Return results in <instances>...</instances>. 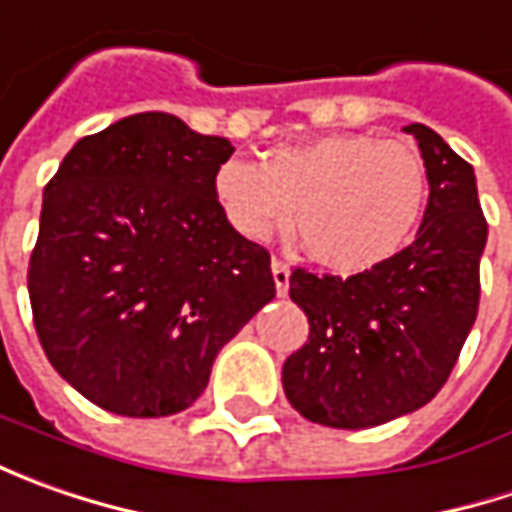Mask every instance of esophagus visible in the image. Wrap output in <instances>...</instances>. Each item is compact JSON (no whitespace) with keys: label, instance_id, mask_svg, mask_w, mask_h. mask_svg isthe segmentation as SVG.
<instances>
[{"label":"esophagus","instance_id":"1","mask_svg":"<svg viewBox=\"0 0 512 512\" xmlns=\"http://www.w3.org/2000/svg\"><path fill=\"white\" fill-rule=\"evenodd\" d=\"M270 270H273L276 293H279V296H287V287H290V267H287L285 262H279V259H273Z\"/></svg>","mask_w":512,"mask_h":512}]
</instances>
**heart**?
Masks as SVG:
<instances>
[{"instance_id":"obj_1","label":"heart","mask_w":512,"mask_h":512,"mask_svg":"<svg viewBox=\"0 0 512 512\" xmlns=\"http://www.w3.org/2000/svg\"><path fill=\"white\" fill-rule=\"evenodd\" d=\"M213 199L242 239L267 242L293 219L313 262L362 273L413 236L427 205V168L407 142L339 130L273 150L262 165L227 159L213 173Z\"/></svg>"}]
</instances>
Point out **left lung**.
<instances>
[{"mask_svg":"<svg viewBox=\"0 0 512 512\" xmlns=\"http://www.w3.org/2000/svg\"><path fill=\"white\" fill-rule=\"evenodd\" d=\"M427 168V207L413 245L356 276L293 270L305 347L282 367L287 402L305 419L364 430L419 410L447 382L479 313L487 245L476 173L427 125H407Z\"/></svg>","mask_w":512,"mask_h":512,"instance_id":"left-lung-1","label":"left lung"}]
</instances>
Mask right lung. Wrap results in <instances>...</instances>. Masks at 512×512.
<instances>
[{"instance_id": "add662e5", "label": "right lung", "mask_w": 512, "mask_h": 512, "mask_svg": "<svg viewBox=\"0 0 512 512\" xmlns=\"http://www.w3.org/2000/svg\"><path fill=\"white\" fill-rule=\"evenodd\" d=\"M230 153L222 136L148 110L79 139L45 187L33 325L53 370L102 410L190 407L216 353L276 296L270 253L213 199Z\"/></svg>"}]
</instances>
